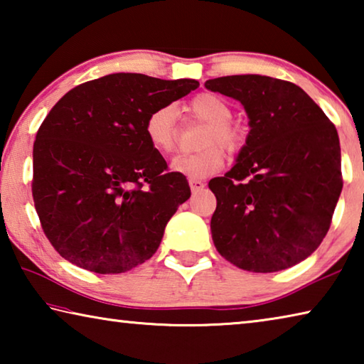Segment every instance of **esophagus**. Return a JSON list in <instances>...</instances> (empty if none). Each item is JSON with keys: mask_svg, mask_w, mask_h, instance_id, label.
I'll return each instance as SVG.
<instances>
[{"mask_svg": "<svg viewBox=\"0 0 364 364\" xmlns=\"http://www.w3.org/2000/svg\"><path fill=\"white\" fill-rule=\"evenodd\" d=\"M189 186H191V191L196 194L205 188V183L202 180H189Z\"/></svg>", "mask_w": 364, "mask_h": 364, "instance_id": "esophagus-1", "label": "esophagus"}]
</instances>
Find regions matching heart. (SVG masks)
Segmentation results:
<instances>
[{"label": "heart", "mask_w": 364, "mask_h": 364, "mask_svg": "<svg viewBox=\"0 0 364 364\" xmlns=\"http://www.w3.org/2000/svg\"><path fill=\"white\" fill-rule=\"evenodd\" d=\"M188 112L194 119L205 123L204 132L199 138L200 151L183 154L171 160V170L189 180H202L223 167V147L230 154H236L244 146V133L241 128L232 125V109L223 97L213 93H200L188 104ZM144 134L147 143L154 151L170 154L175 149L176 141V112L170 104L152 109L146 117Z\"/></svg>", "instance_id": "obj_1"}]
</instances>
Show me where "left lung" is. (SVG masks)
<instances>
[{
	"mask_svg": "<svg viewBox=\"0 0 364 364\" xmlns=\"http://www.w3.org/2000/svg\"><path fill=\"white\" fill-rule=\"evenodd\" d=\"M205 88L241 102L250 125L236 165L208 183L215 247L254 273L294 267L323 242L342 191L334 123L286 80L231 75Z\"/></svg>",
	"mask_w": 364,
	"mask_h": 364,
	"instance_id": "obj_1",
	"label": "left lung"
}]
</instances>
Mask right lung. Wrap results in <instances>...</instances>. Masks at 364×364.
<instances>
[{"instance_id":"1","label":"right lung","mask_w":364,"mask_h":364,"mask_svg":"<svg viewBox=\"0 0 364 364\" xmlns=\"http://www.w3.org/2000/svg\"><path fill=\"white\" fill-rule=\"evenodd\" d=\"M197 86L188 78L112 73L75 86L49 110L33 143L32 194L60 257L117 274L156 254L191 189L147 143L144 122Z\"/></svg>"}]
</instances>
